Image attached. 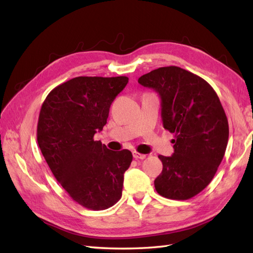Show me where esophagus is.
<instances>
[{"label": "esophagus", "mask_w": 253, "mask_h": 253, "mask_svg": "<svg viewBox=\"0 0 253 253\" xmlns=\"http://www.w3.org/2000/svg\"><path fill=\"white\" fill-rule=\"evenodd\" d=\"M132 154H133V158H135L136 160H143V159H146V158H147V155H146V154L139 153V152H136V151H133V152H132Z\"/></svg>", "instance_id": "esophagus-1"}]
</instances>
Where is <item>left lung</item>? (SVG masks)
Returning <instances> with one entry per match:
<instances>
[{
	"instance_id": "obj_1",
	"label": "left lung",
	"mask_w": 253,
	"mask_h": 253,
	"mask_svg": "<svg viewBox=\"0 0 253 253\" xmlns=\"http://www.w3.org/2000/svg\"><path fill=\"white\" fill-rule=\"evenodd\" d=\"M159 93L166 130L175 133L174 154L159 155L163 170L154 180L159 195L187 200L206 188L226 151L228 121L206 80L177 66L160 67L138 79Z\"/></svg>"
}]
</instances>
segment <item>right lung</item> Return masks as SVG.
Segmentation results:
<instances>
[{
    "mask_svg": "<svg viewBox=\"0 0 253 253\" xmlns=\"http://www.w3.org/2000/svg\"><path fill=\"white\" fill-rule=\"evenodd\" d=\"M126 76H80L57 85L41 106L37 140L57 181L74 201L90 210L109 209L122 197L129 150L112 151L95 141Z\"/></svg>",
    "mask_w": 253,
    "mask_h": 253,
    "instance_id": "add662e5",
    "label": "right lung"
}]
</instances>
